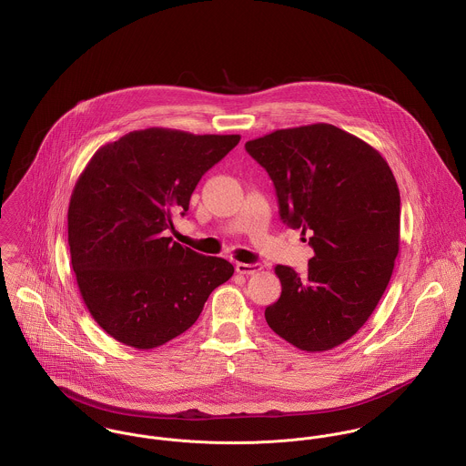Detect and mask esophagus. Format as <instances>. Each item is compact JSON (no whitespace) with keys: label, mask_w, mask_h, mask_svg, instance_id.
<instances>
[{"label":"esophagus","mask_w":466,"mask_h":466,"mask_svg":"<svg viewBox=\"0 0 466 466\" xmlns=\"http://www.w3.org/2000/svg\"><path fill=\"white\" fill-rule=\"evenodd\" d=\"M237 272H240V274H246V276H249V274H255V272H260L264 267L260 266V264H237Z\"/></svg>","instance_id":"obj_1"}]
</instances>
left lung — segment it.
Masks as SVG:
<instances>
[{
	"instance_id": "obj_1",
	"label": "left lung",
	"mask_w": 466,
	"mask_h": 466,
	"mask_svg": "<svg viewBox=\"0 0 466 466\" xmlns=\"http://www.w3.org/2000/svg\"><path fill=\"white\" fill-rule=\"evenodd\" d=\"M270 176L279 217L310 233L305 276L276 266L279 299L267 325L292 346L327 351L377 309L400 248L397 179L377 148L330 124L278 129L246 143Z\"/></svg>"
}]
</instances>
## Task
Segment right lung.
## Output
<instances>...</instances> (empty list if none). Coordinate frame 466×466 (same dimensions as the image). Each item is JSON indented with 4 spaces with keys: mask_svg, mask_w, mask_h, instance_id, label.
I'll return each instance as SVG.
<instances>
[{
    "mask_svg": "<svg viewBox=\"0 0 466 466\" xmlns=\"http://www.w3.org/2000/svg\"><path fill=\"white\" fill-rule=\"evenodd\" d=\"M240 134L150 127L100 147L71 192L67 244L84 305L122 344L157 348L187 332L235 268L165 237L200 177Z\"/></svg>",
    "mask_w": 466,
    "mask_h": 466,
    "instance_id": "1",
    "label": "right lung"
}]
</instances>
